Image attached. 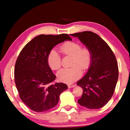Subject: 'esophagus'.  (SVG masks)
<instances>
[{
  "label": "esophagus",
  "instance_id": "1",
  "mask_svg": "<svg viewBox=\"0 0 130 130\" xmlns=\"http://www.w3.org/2000/svg\"><path fill=\"white\" fill-rule=\"evenodd\" d=\"M75 86H76L75 84H69L68 85V87L69 88H74Z\"/></svg>",
  "mask_w": 130,
  "mask_h": 130
}]
</instances>
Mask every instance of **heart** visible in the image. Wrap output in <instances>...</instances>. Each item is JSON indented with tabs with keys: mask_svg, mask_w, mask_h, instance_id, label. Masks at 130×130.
Instances as JSON below:
<instances>
[{
	"mask_svg": "<svg viewBox=\"0 0 130 130\" xmlns=\"http://www.w3.org/2000/svg\"><path fill=\"white\" fill-rule=\"evenodd\" d=\"M60 51L66 56H72L70 66L68 69H62L57 72L59 81L70 84L81 77L83 70L88 69L91 62V52L87 48H81L80 43L76 42H67L60 47ZM47 62L53 70H58L61 66V58L58 52L52 49L47 56Z\"/></svg>",
	"mask_w": 130,
	"mask_h": 130,
	"instance_id": "b5f03b06",
	"label": "heart"
}]
</instances>
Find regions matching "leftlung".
I'll return each mask as SVG.
<instances>
[{"label":"left lung","instance_id":"obj_1","mask_svg":"<svg viewBox=\"0 0 130 130\" xmlns=\"http://www.w3.org/2000/svg\"><path fill=\"white\" fill-rule=\"evenodd\" d=\"M70 36L77 37L91 54L88 70L77 83L83 89L78 103L88 109L100 108L115 91L119 76L116 57L108 44L96 33L87 31Z\"/></svg>","mask_w":130,"mask_h":130}]
</instances>
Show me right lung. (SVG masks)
Here are the masks:
<instances>
[{"label": "right lung", "instance_id": "obj_1", "mask_svg": "<svg viewBox=\"0 0 130 130\" xmlns=\"http://www.w3.org/2000/svg\"><path fill=\"white\" fill-rule=\"evenodd\" d=\"M72 41L69 35L41 34L21 50L15 65V83L22 101L32 111L42 112L58 104L60 94L68 89L56 78L47 62L50 52L57 44Z\"/></svg>", "mask_w": 130, "mask_h": 130}]
</instances>
